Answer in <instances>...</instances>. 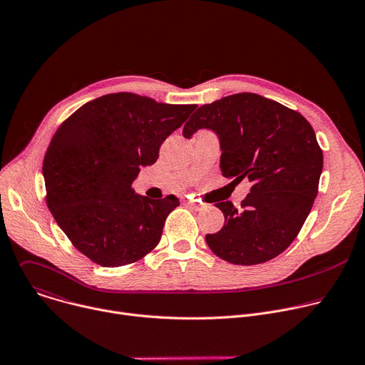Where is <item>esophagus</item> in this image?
<instances>
[{
    "label": "esophagus",
    "instance_id": "34e87169",
    "mask_svg": "<svg viewBox=\"0 0 365 365\" xmlns=\"http://www.w3.org/2000/svg\"><path fill=\"white\" fill-rule=\"evenodd\" d=\"M186 205L192 206L195 211H202L203 207H205V205H203V203H199L197 200H193V199H186Z\"/></svg>",
    "mask_w": 365,
    "mask_h": 365
}]
</instances>
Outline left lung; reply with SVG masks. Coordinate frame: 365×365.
<instances>
[{"label":"left lung","instance_id":"left-lung-1","mask_svg":"<svg viewBox=\"0 0 365 365\" xmlns=\"http://www.w3.org/2000/svg\"><path fill=\"white\" fill-rule=\"evenodd\" d=\"M212 128L221 140V172L252 186L237 207L218 202L224 227L205 240L231 264H262L297 237L315 202L324 153L314 128L294 110L262 95L241 92L205 103L185 124L189 138Z\"/></svg>","mask_w":365,"mask_h":365}]
</instances>
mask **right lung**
<instances>
[{
	"mask_svg": "<svg viewBox=\"0 0 365 365\" xmlns=\"http://www.w3.org/2000/svg\"><path fill=\"white\" fill-rule=\"evenodd\" d=\"M196 107L108 93L86 102L51 137L43 160L46 203L73 247L95 264L127 266L159 244L179 199L138 196L133 182Z\"/></svg>",
	"mask_w": 365,
	"mask_h": 365,
	"instance_id": "1",
	"label": "right lung"
}]
</instances>
